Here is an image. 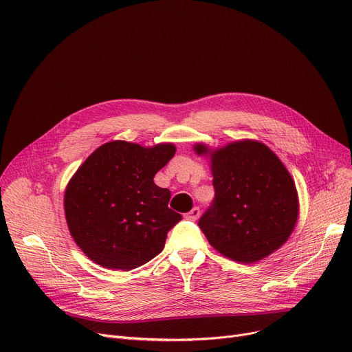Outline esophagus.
Returning <instances> with one entry per match:
<instances>
[{"mask_svg": "<svg viewBox=\"0 0 352 352\" xmlns=\"http://www.w3.org/2000/svg\"><path fill=\"white\" fill-rule=\"evenodd\" d=\"M188 219H192V221H195L198 217H199V208H192L187 215H186Z\"/></svg>", "mask_w": 352, "mask_h": 352, "instance_id": "34e87169", "label": "esophagus"}]
</instances>
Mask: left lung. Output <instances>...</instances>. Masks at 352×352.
Masks as SVG:
<instances>
[{
  "mask_svg": "<svg viewBox=\"0 0 352 352\" xmlns=\"http://www.w3.org/2000/svg\"><path fill=\"white\" fill-rule=\"evenodd\" d=\"M210 157L215 198L199 218L208 243L230 260L252 264L287 243L300 214L295 182L281 160L255 140H241L212 150Z\"/></svg>",
  "mask_w": 352,
  "mask_h": 352,
  "instance_id": "left-lung-1",
  "label": "left lung"
}]
</instances>
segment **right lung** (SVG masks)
Listing matches in <instances>:
<instances>
[{
    "label": "right lung",
    "mask_w": 352,
    "mask_h": 352,
    "mask_svg": "<svg viewBox=\"0 0 352 352\" xmlns=\"http://www.w3.org/2000/svg\"><path fill=\"white\" fill-rule=\"evenodd\" d=\"M175 145L142 146L111 141L98 146L72 175L64 195L68 230L81 251L108 270L129 271L157 256L181 215L171 192L154 177Z\"/></svg>",
    "instance_id": "obj_1"
}]
</instances>
